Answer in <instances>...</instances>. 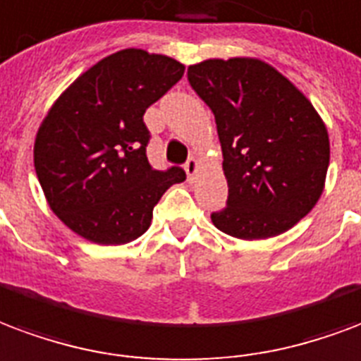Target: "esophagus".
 <instances>
[{"instance_id": "34e87169", "label": "esophagus", "mask_w": 361, "mask_h": 361, "mask_svg": "<svg viewBox=\"0 0 361 361\" xmlns=\"http://www.w3.org/2000/svg\"><path fill=\"white\" fill-rule=\"evenodd\" d=\"M183 168H185V172H188L189 180H193V176L197 173V170H199V160L195 159V157H191V159H188V162L183 164Z\"/></svg>"}]
</instances>
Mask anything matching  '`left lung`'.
Masks as SVG:
<instances>
[{
    "instance_id": "1",
    "label": "left lung",
    "mask_w": 361,
    "mask_h": 361,
    "mask_svg": "<svg viewBox=\"0 0 361 361\" xmlns=\"http://www.w3.org/2000/svg\"><path fill=\"white\" fill-rule=\"evenodd\" d=\"M214 113L226 208L212 224L237 239H268L295 226L319 199L329 135L308 99L258 59H210L188 68Z\"/></svg>"
}]
</instances>
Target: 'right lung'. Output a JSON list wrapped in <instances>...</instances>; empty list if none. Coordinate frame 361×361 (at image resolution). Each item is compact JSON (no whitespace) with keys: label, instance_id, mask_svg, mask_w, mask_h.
Returning <instances> with one entry per match:
<instances>
[{"label":"right lung","instance_id":"add662e5","mask_svg":"<svg viewBox=\"0 0 361 361\" xmlns=\"http://www.w3.org/2000/svg\"><path fill=\"white\" fill-rule=\"evenodd\" d=\"M185 66L143 49L113 53L84 72L51 106L36 135L34 166L45 199L74 233L124 245L151 226L153 208L180 166L154 170L143 114Z\"/></svg>","mask_w":361,"mask_h":361}]
</instances>
